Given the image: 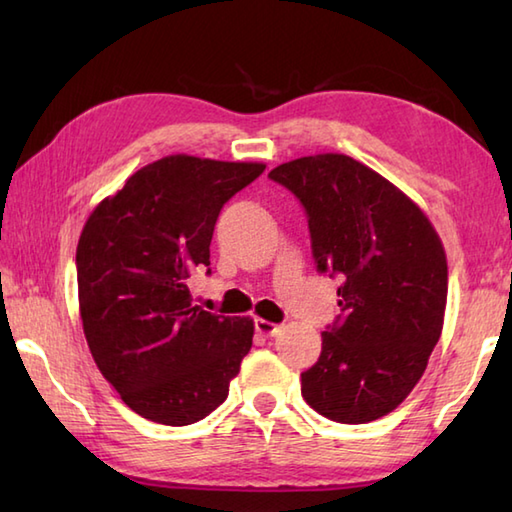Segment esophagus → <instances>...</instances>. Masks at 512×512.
Wrapping results in <instances>:
<instances>
[{
	"instance_id": "esophagus-1",
	"label": "esophagus",
	"mask_w": 512,
	"mask_h": 512,
	"mask_svg": "<svg viewBox=\"0 0 512 512\" xmlns=\"http://www.w3.org/2000/svg\"><path fill=\"white\" fill-rule=\"evenodd\" d=\"M255 330L262 336H275L281 330V325L270 323L266 319H255Z\"/></svg>"
}]
</instances>
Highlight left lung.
Masks as SVG:
<instances>
[{
  "label": "left lung",
  "mask_w": 512,
  "mask_h": 512,
  "mask_svg": "<svg viewBox=\"0 0 512 512\" xmlns=\"http://www.w3.org/2000/svg\"><path fill=\"white\" fill-rule=\"evenodd\" d=\"M301 202L319 273L341 281V314L301 396L343 424L394 411L436 347L449 270L438 233L394 184L350 156L319 154L268 173Z\"/></svg>",
  "instance_id": "left-lung-1"
}]
</instances>
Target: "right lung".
Wrapping results in <instances>:
<instances>
[{"instance_id": "1", "label": "right lung", "mask_w": 512, "mask_h": 512, "mask_svg": "<svg viewBox=\"0 0 512 512\" xmlns=\"http://www.w3.org/2000/svg\"><path fill=\"white\" fill-rule=\"evenodd\" d=\"M259 162L167 156L96 206L76 246L83 332L94 363L138 416L184 427L228 396L253 321L191 303L211 275L222 206L264 173Z\"/></svg>"}]
</instances>
